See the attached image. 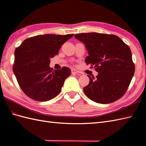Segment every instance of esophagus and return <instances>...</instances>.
I'll return each mask as SVG.
<instances>
[{"mask_svg": "<svg viewBox=\"0 0 146 146\" xmlns=\"http://www.w3.org/2000/svg\"><path fill=\"white\" fill-rule=\"evenodd\" d=\"M78 73V71L76 70V69H71V73L72 74H77Z\"/></svg>", "mask_w": 146, "mask_h": 146, "instance_id": "1", "label": "esophagus"}]
</instances>
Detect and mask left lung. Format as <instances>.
Here are the masks:
<instances>
[{
	"instance_id": "left-lung-1",
	"label": "left lung",
	"mask_w": 146,
	"mask_h": 146,
	"mask_svg": "<svg viewBox=\"0 0 146 146\" xmlns=\"http://www.w3.org/2000/svg\"><path fill=\"white\" fill-rule=\"evenodd\" d=\"M75 38L88 51L86 64L98 73L96 78L88 75L90 83L83 88L86 97L102 104L119 100L125 94L135 72L129 46L118 36L107 34L80 33Z\"/></svg>"
}]
</instances>
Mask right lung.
<instances>
[{"instance_id": "obj_1", "label": "right lung", "mask_w": 146, "mask_h": 146, "mask_svg": "<svg viewBox=\"0 0 146 146\" xmlns=\"http://www.w3.org/2000/svg\"><path fill=\"white\" fill-rule=\"evenodd\" d=\"M73 34L44 35L27 38L15 49L13 71L22 90L33 100L46 102L60 94L71 75L68 67L53 70L50 59Z\"/></svg>"}]
</instances>
